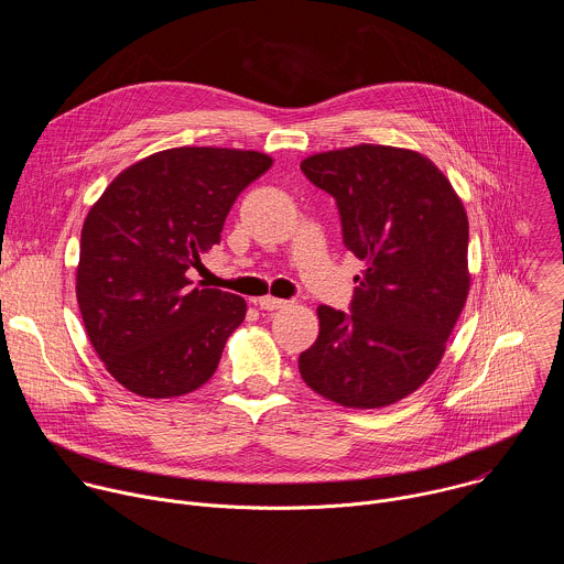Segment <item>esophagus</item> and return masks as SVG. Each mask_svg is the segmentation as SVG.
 Masks as SVG:
<instances>
[{
	"instance_id": "1",
	"label": "esophagus",
	"mask_w": 564,
	"mask_h": 564,
	"mask_svg": "<svg viewBox=\"0 0 564 564\" xmlns=\"http://www.w3.org/2000/svg\"><path fill=\"white\" fill-rule=\"evenodd\" d=\"M257 305L261 307V310H268V312H272V310H279V307H285L288 305V301H283V299H276V296H261L259 301H257Z\"/></svg>"
}]
</instances>
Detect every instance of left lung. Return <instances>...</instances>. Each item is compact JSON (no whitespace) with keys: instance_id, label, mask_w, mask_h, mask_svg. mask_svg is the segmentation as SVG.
I'll return each mask as SVG.
<instances>
[{"instance_id":"1","label":"left lung","mask_w":564,"mask_h":564,"mask_svg":"<svg viewBox=\"0 0 564 564\" xmlns=\"http://www.w3.org/2000/svg\"><path fill=\"white\" fill-rule=\"evenodd\" d=\"M301 172L339 207L344 243L364 261L350 312L318 305L303 381L346 409H381L440 366L468 296V218L417 151L355 144L307 155Z\"/></svg>"}]
</instances>
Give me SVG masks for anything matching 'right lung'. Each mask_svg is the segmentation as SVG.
Listing matches in <instances>:
<instances>
[{
  "mask_svg": "<svg viewBox=\"0 0 564 564\" xmlns=\"http://www.w3.org/2000/svg\"><path fill=\"white\" fill-rule=\"evenodd\" d=\"M270 167L259 151L165 149L118 174L89 209L77 305L94 350L127 390L170 399L216 372L248 303L192 285L187 270L220 243L236 196Z\"/></svg>",
  "mask_w": 564,
  "mask_h": 564,
  "instance_id": "obj_1",
  "label": "right lung"
}]
</instances>
